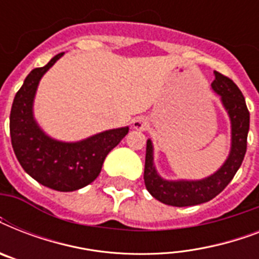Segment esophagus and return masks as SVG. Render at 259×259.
<instances>
[{"label":"esophagus","instance_id":"1","mask_svg":"<svg viewBox=\"0 0 259 259\" xmlns=\"http://www.w3.org/2000/svg\"><path fill=\"white\" fill-rule=\"evenodd\" d=\"M133 126H134V129H137V130H148L149 129V122H148L146 118L140 117L137 118V119H134Z\"/></svg>","mask_w":259,"mask_h":259}]
</instances>
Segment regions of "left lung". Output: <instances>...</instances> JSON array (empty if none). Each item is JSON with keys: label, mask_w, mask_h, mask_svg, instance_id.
<instances>
[{"label": "left lung", "mask_w": 259, "mask_h": 259, "mask_svg": "<svg viewBox=\"0 0 259 259\" xmlns=\"http://www.w3.org/2000/svg\"><path fill=\"white\" fill-rule=\"evenodd\" d=\"M211 86L215 93L221 95L223 106L231 119L230 156L221 169L207 179L197 181H168L161 179L156 172L153 165V146L150 140H148L144 180L150 195L164 204L187 207L209 201L229 185L245 158L250 114L243 94L231 79L218 71H215V80Z\"/></svg>", "instance_id": "8db88e82"}]
</instances>
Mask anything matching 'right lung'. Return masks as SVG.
I'll list each match as a JSON object with an SVG mask.
<instances>
[{"mask_svg": "<svg viewBox=\"0 0 259 259\" xmlns=\"http://www.w3.org/2000/svg\"><path fill=\"white\" fill-rule=\"evenodd\" d=\"M63 55L30 71L14 97L10 110V140L14 154L29 176L60 192L86 187L101 173L106 156L121 142L129 127L113 129L80 142H59L42 133L32 114L40 79Z\"/></svg>", "mask_w": 259, "mask_h": 259, "instance_id": "1", "label": "right lung"}]
</instances>
